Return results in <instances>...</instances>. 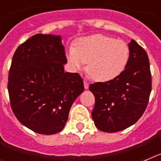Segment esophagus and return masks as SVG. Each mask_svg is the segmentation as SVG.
<instances>
[{
  "mask_svg": "<svg viewBox=\"0 0 161 161\" xmlns=\"http://www.w3.org/2000/svg\"><path fill=\"white\" fill-rule=\"evenodd\" d=\"M89 82L86 81V80H84V86H85V89H87L88 88H89Z\"/></svg>",
  "mask_w": 161,
  "mask_h": 161,
  "instance_id": "1",
  "label": "esophagus"
}]
</instances>
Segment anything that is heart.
Returning <instances> with one entry per match:
<instances>
[{
    "instance_id": "1",
    "label": "heart",
    "mask_w": 161,
    "mask_h": 161,
    "mask_svg": "<svg viewBox=\"0 0 161 161\" xmlns=\"http://www.w3.org/2000/svg\"><path fill=\"white\" fill-rule=\"evenodd\" d=\"M130 49L121 39L94 35L78 39L70 47L67 59L72 70H81L88 62L89 75L99 82H109L119 77L126 68Z\"/></svg>"
}]
</instances>
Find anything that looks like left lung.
Listing matches in <instances>:
<instances>
[{
	"instance_id": "1",
	"label": "left lung",
	"mask_w": 161,
	"mask_h": 161,
	"mask_svg": "<svg viewBox=\"0 0 161 161\" xmlns=\"http://www.w3.org/2000/svg\"><path fill=\"white\" fill-rule=\"evenodd\" d=\"M130 57L125 70L109 82L89 85L95 97L92 111L97 128L117 132L136 123L147 108L152 91V74L147 52L134 39L128 45Z\"/></svg>"
}]
</instances>
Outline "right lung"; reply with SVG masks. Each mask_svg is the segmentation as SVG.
<instances>
[{"label":"right lung","instance_id":"obj_1","mask_svg":"<svg viewBox=\"0 0 161 161\" xmlns=\"http://www.w3.org/2000/svg\"><path fill=\"white\" fill-rule=\"evenodd\" d=\"M66 63L60 36L37 34L14 52L7 85L11 109L33 131L60 132L72 103L84 91L79 74L64 72Z\"/></svg>","mask_w":161,"mask_h":161}]
</instances>
